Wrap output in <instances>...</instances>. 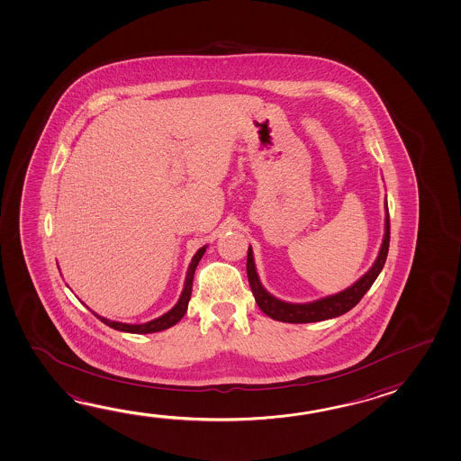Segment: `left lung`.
Masks as SVG:
<instances>
[{
    "instance_id": "8db88e82",
    "label": "left lung",
    "mask_w": 461,
    "mask_h": 461,
    "mask_svg": "<svg viewBox=\"0 0 461 461\" xmlns=\"http://www.w3.org/2000/svg\"><path fill=\"white\" fill-rule=\"evenodd\" d=\"M385 211H387L385 236H384V242H382V248H380L379 258L374 262L371 270L364 275L361 280H357L353 286H349L348 290L341 291L339 294H333L329 298L319 299L315 303L290 304V303H283L280 299L268 294L258 282L256 266H254V260H252V250H248V264H246L248 280H249L250 290H252V294H254L260 311L268 317L275 319V321H280V322L307 323L339 317V315L348 312L349 309H353L363 299L367 290L371 288L372 283L375 282V278L379 276L380 270L384 268L385 260H387L388 244H390L388 207Z\"/></svg>"
}]
</instances>
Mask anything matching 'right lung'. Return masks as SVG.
<instances>
[{
  "label": "right lung",
  "instance_id": "right-lung-1",
  "mask_svg": "<svg viewBox=\"0 0 461 461\" xmlns=\"http://www.w3.org/2000/svg\"><path fill=\"white\" fill-rule=\"evenodd\" d=\"M203 252H205V246L195 252L194 258L191 266L187 268L186 283H185V290L181 293V298H179L178 304L171 309L170 312L150 321V322L140 323V325H132V323H122L113 322V321H108L105 317H100L97 315V319H100L102 322L106 323L108 327H112L114 330L128 331V333H154V331L165 330V329H170L175 323H178L185 314H186L187 304H189V298H191V291H193V280H194L195 267L199 264V260L203 258Z\"/></svg>",
  "mask_w": 461,
  "mask_h": 461
}]
</instances>
